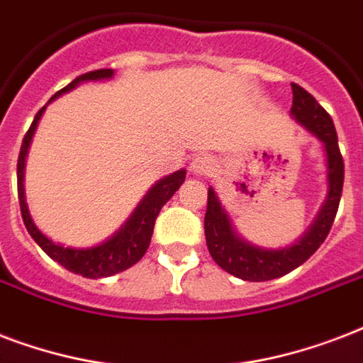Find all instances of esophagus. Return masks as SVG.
<instances>
[{"label":"esophagus","instance_id":"esophagus-1","mask_svg":"<svg viewBox=\"0 0 363 363\" xmlns=\"http://www.w3.org/2000/svg\"><path fill=\"white\" fill-rule=\"evenodd\" d=\"M216 170V159L210 155H199L191 162V172L196 176H210Z\"/></svg>","mask_w":363,"mask_h":363}]
</instances>
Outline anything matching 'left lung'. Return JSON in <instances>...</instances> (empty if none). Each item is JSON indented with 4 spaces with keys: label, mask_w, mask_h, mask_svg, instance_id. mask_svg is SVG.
Instances as JSON below:
<instances>
[{
    "label": "left lung",
    "mask_w": 363,
    "mask_h": 363,
    "mask_svg": "<svg viewBox=\"0 0 363 363\" xmlns=\"http://www.w3.org/2000/svg\"><path fill=\"white\" fill-rule=\"evenodd\" d=\"M291 91L294 106L289 109V115L322 142L328 168V195L314 218L313 225L308 227L305 235L286 248L255 246L238 235L216 191L212 187L208 189V206L204 216L208 252L223 271L248 282H265L272 278H280L303 265L328 237L341 201L345 162L337 143L333 121L328 111L314 100L313 94H308L303 86L291 83Z\"/></svg>",
    "instance_id": "1"
}]
</instances>
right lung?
<instances>
[{"label":"right lung","instance_id":"add662e5","mask_svg":"<svg viewBox=\"0 0 363 363\" xmlns=\"http://www.w3.org/2000/svg\"><path fill=\"white\" fill-rule=\"evenodd\" d=\"M113 69H96V72H89L85 75H79L77 79H74L67 86H64L62 91H58L55 96L50 98L49 104L55 98L62 96L64 92L74 91L75 86L86 81H108L113 77ZM45 108L39 109L35 119H33L30 130L26 132V136L22 140L21 155H18V164H16V182H18V201H21V212L24 225H26L28 233L32 235V238L39 244V248L43 250L45 254L49 255L50 259L58 261L64 269L81 274L85 278H104L113 277L117 272L126 271L128 267L136 265L138 261L142 259L143 254L147 252L151 242V235H153V227H155V220L161 208L167 204L176 191L179 189V185L185 182V168L178 170V172L164 176L159 179L153 187H151L145 196H143L136 210L130 213V218L125 221V225L121 227L119 231L115 233L113 237H109L108 240H104L102 244L91 246V248H69V246H62L58 242H52L49 237H45L43 233L39 231L38 225L33 223L30 210L26 204V195H24V168H26V155L32 143L33 132L38 128V123L43 115Z\"/></svg>","mask_w":363,"mask_h":363}]
</instances>
